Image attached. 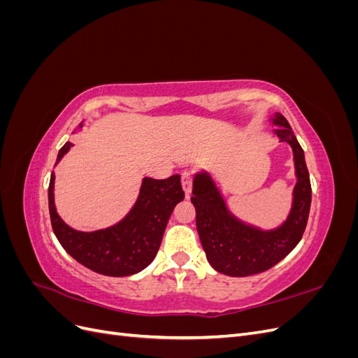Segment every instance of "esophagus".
<instances>
[{"instance_id":"obj_1","label":"esophagus","mask_w":358,"mask_h":358,"mask_svg":"<svg viewBox=\"0 0 358 358\" xmlns=\"http://www.w3.org/2000/svg\"><path fill=\"white\" fill-rule=\"evenodd\" d=\"M182 188H183V191H185L187 197H189L191 188H192V175H191V171H183L182 173Z\"/></svg>"}]
</instances>
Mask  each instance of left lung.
Segmentation results:
<instances>
[{
  "label": "left lung",
  "mask_w": 358,
  "mask_h": 358,
  "mask_svg": "<svg viewBox=\"0 0 358 358\" xmlns=\"http://www.w3.org/2000/svg\"><path fill=\"white\" fill-rule=\"evenodd\" d=\"M272 122L278 125L275 134L280 142L292 149L297 176L289 215L278 229L266 231L237 220L209 173L200 171L194 176L191 203L197 213L200 242L210 266L224 275L242 278L266 272L296 248L306 229L312 189L305 152L282 115L275 113Z\"/></svg>",
  "instance_id": "8db88e82"
}]
</instances>
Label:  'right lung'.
I'll return each instance as SVG.
<instances>
[{
	"label": "right lung",
	"instance_id": "right-lung-1",
	"mask_svg": "<svg viewBox=\"0 0 358 358\" xmlns=\"http://www.w3.org/2000/svg\"><path fill=\"white\" fill-rule=\"evenodd\" d=\"M71 146L67 142L59 149L57 162ZM53 185L55 173L50 175L48 197L52 229L61 246L92 272L116 278L138 273L154 262L170 215L175 206L185 199L179 175L161 180L145 178L133 209L124 220L88 233L74 230L61 220L53 199Z\"/></svg>",
	"mask_w": 358,
	"mask_h": 358
}]
</instances>
